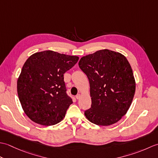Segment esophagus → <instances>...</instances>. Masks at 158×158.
Wrapping results in <instances>:
<instances>
[{
    "instance_id": "34e87169",
    "label": "esophagus",
    "mask_w": 158,
    "mask_h": 158,
    "mask_svg": "<svg viewBox=\"0 0 158 158\" xmlns=\"http://www.w3.org/2000/svg\"><path fill=\"white\" fill-rule=\"evenodd\" d=\"M80 97H81V95H80L79 94H77V95L76 96V98H77V100H79V99L80 98Z\"/></svg>"
}]
</instances>
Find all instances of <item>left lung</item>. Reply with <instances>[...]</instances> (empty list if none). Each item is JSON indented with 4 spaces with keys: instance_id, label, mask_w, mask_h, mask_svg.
Here are the masks:
<instances>
[{
    "instance_id": "obj_1",
    "label": "left lung",
    "mask_w": 158,
    "mask_h": 158,
    "mask_svg": "<svg viewBox=\"0 0 158 158\" xmlns=\"http://www.w3.org/2000/svg\"><path fill=\"white\" fill-rule=\"evenodd\" d=\"M79 66L90 86L92 105L84 113L86 118L98 126L117 123L129 109L136 89L132 69L126 57L102 49L82 57Z\"/></svg>"
}]
</instances>
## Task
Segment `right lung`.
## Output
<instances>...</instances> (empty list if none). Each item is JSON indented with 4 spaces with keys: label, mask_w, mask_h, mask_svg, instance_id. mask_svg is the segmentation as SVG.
Wrapping results in <instances>:
<instances>
[{
    "label": "right lung",
    "mask_w": 158,
    "mask_h": 158,
    "mask_svg": "<svg viewBox=\"0 0 158 158\" xmlns=\"http://www.w3.org/2000/svg\"><path fill=\"white\" fill-rule=\"evenodd\" d=\"M78 56L47 50L31 56L17 82L23 111L32 122L53 126L65 117L73 100L66 94L64 74L75 66Z\"/></svg>",
    "instance_id": "1"
}]
</instances>
